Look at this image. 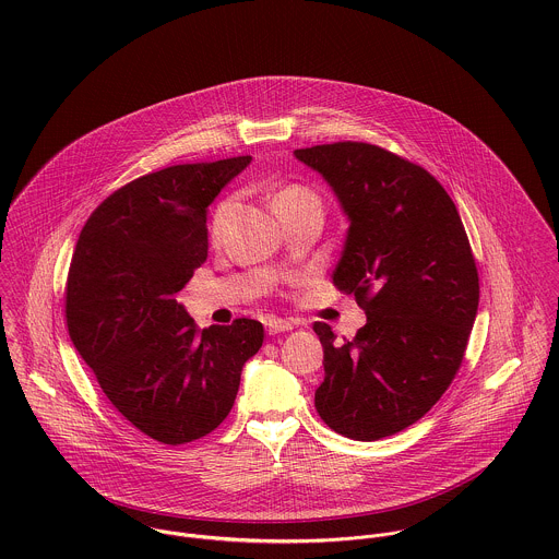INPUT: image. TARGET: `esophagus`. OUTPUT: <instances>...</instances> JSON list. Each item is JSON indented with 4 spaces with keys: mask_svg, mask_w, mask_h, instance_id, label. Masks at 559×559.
<instances>
[{
    "mask_svg": "<svg viewBox=\"0 0 559 559\" xmlns=\"http://www.w3.org/2000/svg\"><path fill=\"white\" fill-rule=\"evenodd\" d=\"M290 329H295V322L288 319H271L266 322V331L271 333V335H275V333H286V331H290Z\"/></svg>",
    "mask_w": 559,
    "mask_h": 559,
    "instance_id": "obj_1",
    "label": "esophagus"
}]
</instances>
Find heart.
I'll list each match as a JSON object with an SVG mask.
<instances>
[{"label":"heart","instance_id":"1","mask_svg":"<svg viewBox=\"0 0 559 559\" xmlns=\"http://www.w3.org/2000/svg\"><path fill=\"white\" fill-rule=\"evenodd\" d=\"M306 200H319V198H317L308 187H301V185H286V187H282V189L275 193V198H273V206H275V211H280V209H282V206H286V204L306 202ZM226 211H228V202H219V204L213 209L211 224H209L211 239H217V237H219L222 226H224Z\"/></svg>","mask_w":559,"mask_h":559}]
</instances>
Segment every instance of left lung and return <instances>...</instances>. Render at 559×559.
<instances>
[{"instance_id": "8db88e82", "label": "left lung", "mask_w": 559, "mask_h": 559, "mask_svg": "<svg viewBox=\"0 0 559 559\" xmlns=\"http://www.w3.org/2000/svg\"><path fill=\"white\" fill-rule=\"evenodd\" d=\"M295 157L348 215L331 280L368 317L344 342L314 322L324 350L314 404L331 430L377 441L424 417L454 381L478 314L476 258L456 204L421 165L364 142Z\"/></svg>"}]
</instances>
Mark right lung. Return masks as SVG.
I'll return each mask as SVG.
<instances>
[{
	"label": "right lung",
	"instance_id": "1",
	"mask_svg": "<svg viewBox=\"0 0 559 559\" xmlns=\"http://www.w3.org/2000/svg\"><path fill=\"white\" fill-rule=\"evenodd\" d=\"M251 157L140 176L90 215L69 280L67 324L103 394L144 435L182 445L230 413L262 322L200 329L176 295L209 255L206 209Z\"/></svg>",
	"mask_w": 559,
	"mask_h": 559
}]
</instances>
